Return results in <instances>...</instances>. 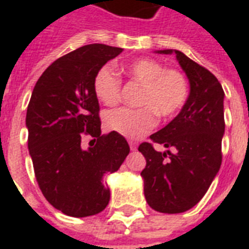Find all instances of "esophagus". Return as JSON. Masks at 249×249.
Listing matches in <instances>:
<instances>
[{
  "label": "esophagus",
  "mask_w": 249,
  "mask_h": 249,
  "mask_svg": "<svg viewBox=\"0 0 249 249\" xmlns=\"http://www.w3.org/2000/svg\"><path fill=\"white\" fill-rule=\"evenodd\" d=\"M129 146H130V150H132V151H137L138 144H137L136 142H129Z\"/></svg>",
  "instance_id": "esophagus-1"
}]
</instances>
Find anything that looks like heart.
<instances>
[{
	"mask_svg": "<svg viewBox=\"0 0 249 249\" xmlns=\"http://www.w3.org/2000/svg\"><path fill=\"white\" fill-rule=\"evenodd\" d=\"M130 79L142 85L140 108L112 109L106 113L107 129L121 136L138 140L147 134L156 124L158 116L169 119L177 115L189 98V84L177 70H165L163 64L152 59H141L125 66ZM94 93L102 103L116 105L120 99L121 80L109 66L98 70L94 77Z\"/></svg>",
	"mask_w": 249,
	"mask_h": 249,
	"instance_id": "heart-1",
	"label": "heart"
}]
</instances>
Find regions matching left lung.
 <instances>
[{
	"label": "left lung",
	"mask_w": 249,
	"mask_h": 249,
	"mask_svg": "<svg viewBox=\"0 0 249 249\" xmlns=\"http://www.w3.org/2000/svg\"><path fill=\"white\" fill-rule=\"evenodd\" d=\"M156 53L176 54L189 79L190 94L181 112L150 136L154 143L168 150L159 152L152 143L140 144L138 151L146 159L141 176L144 197L152 209L182 213L200 201L220 170L225 93L216 76L182 52L168 49Z\"/></svg>",
	"instance_id": "1"
}]
</instances>
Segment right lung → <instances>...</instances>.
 Here are the masks:
<instances>
[{
	"mask_svg": "<svg viewBox=\"0 0 249 249\" xmlns=\"http://www.w3.org/2000/svg\"><path fill=\"white\" fill-rule=\"evenodd\" d=\"M121 52L103 44L81 46L50 64L32 91L25 125L35 176L46 200L67 216H93L107 207L103 176L116 172L130 151L119 133L101 134L93 88L98 70ZM86 136L96 142L88 150L81 142Z\"/></svg>",
	"mask_w": 249,
	"mask_h": 249,
	"instance_id": "1",
	"label": "right lung"
}]
</instances>
